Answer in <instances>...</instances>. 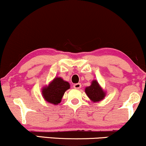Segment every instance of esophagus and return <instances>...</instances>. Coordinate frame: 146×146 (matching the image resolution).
<instances>
[{
	"label": "esophagus",
	"instance_id": "obj_1",
	"mask_svg": "<svg viewBox=\"0 0 146 146\" xmlns=\"http://www.w3.org/2000/svg\"><path fill=\"white\" fill-rule=\"evenodd\" d=\"M73 87L74 88V89H80V87H81V84H80V83L74 84V85H73Z\"/></svg>",
	"mask_w": 146,
	"mask_h": 146
}]
</instances>
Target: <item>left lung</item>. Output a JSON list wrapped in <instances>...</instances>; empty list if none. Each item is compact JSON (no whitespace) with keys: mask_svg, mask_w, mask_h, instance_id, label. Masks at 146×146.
<instances>
[{"mask_svg":"<svg viewBox=\"0 0 146 146\" xmlns=\"http://www.w3.org/2000/svg\"><path fill=\"white\" fill-rule=\"evenodd\" d=\"M86 94L93 102H98L105 98L106 92L100 86L97 80H93L91 84L84 89Z\"/></svg>","mask_w":146,"mask_h":146,"instance_id":"left-lung-1","label":"left lung"}]
</instances>
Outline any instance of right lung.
<instances>
[{
	"label": "right lung",
	"mask_w": 146,
	"mask_h": 146,
	"mask_svg": "<svg viewBox=\"0 0 146 146\" xmlns=\"http://www.w3.org/2000/svg\"><path fill=\"white\" fill-rule=\"evenodd\" d=\"M70 88V83L61 77H55L48 85L43 87L42 95L48 103L57 105L62 102L65 92Z\"/></svg>",
	"instance_id": "1"
}]
</instances>
